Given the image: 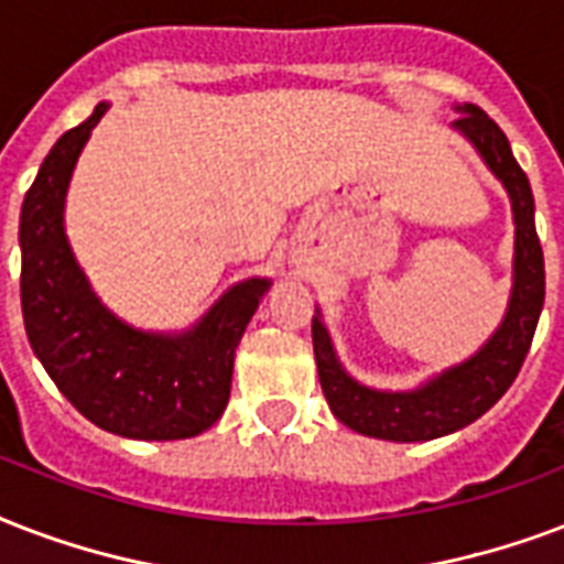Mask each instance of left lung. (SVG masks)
Listing matches in <instances>:
<instances>
[{
	"label": "left lung",
	"instance_id": "obj_1",
	"mask_svg": "<svg viewBox=\"0 0 564 564\" xmlns=\"http://www.w3.org/2000/svg\"><path fill=\"white\" fill-rule=\"evenodd\" d=\"M453 129L479 152L509 194L514 220L512 294L500 326L470 359L441 370L412 391H379L352 379L332 347L321 308H314L312 341L317 377L332 414L350 430L382 441H432L468 426L491 409L518 377L544 305V256L535 235L532 187L503 129L477 105H456Z\"/></svg>",
	"mask_w": 564,
	"mask_h": 564
}]
</instances>
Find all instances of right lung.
<instances>
[{"label":"right lung","mask_w":564,"mask_h":564,"mask_svg":"<svg viewBox=\"0 0 564 564\" xmlns=\"http://www.w3.org/2000/svg\"><path fill=\"white\" fill-rule=\"evenodd\" d=\"M105 111L108 102H99L85 123L61 134L23 199L25 335L61 394L99 430L138 441L194 438L229 403L235 350L273 282L243 279L182 332L138 329L94 294L67 241L64 205Z\"/></svg>","instance_id":"1"}]
</instances>
